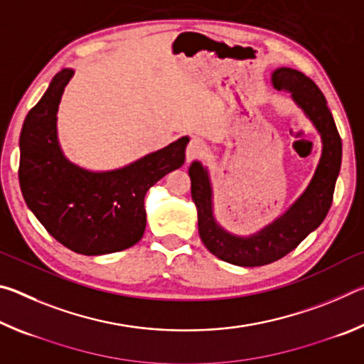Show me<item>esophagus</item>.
I'll list each match as a JSON object with an SVG mask.
<instances>
[{"instance_id": "1", "label": "esophagus", "mask_w": 364, "mask_h": 364, "mask_svg": "<svg viewBox=\"0 0 364 364\" xmlns=\"http://www.w3.org/2000/svg\"><path fill=\"white\" fill-rule=\"evenodd\" d=\"M205 154V146L199 138H193L189 141V144L186 147V160L191 162V160L200 159Z\"/></svg>"}]
</instances>
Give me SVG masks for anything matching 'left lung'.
<instances>
[{"label": "left lung", "instance_id": "1", "mask_svg": "<svg viewBox=\"0 0 364 364\" xmlns=\"http://www.w3.org/2000/svg\"><path fill=\"white\" fill-rule=\"evenodd\" d=\"M271 82L276 90L291 95L313 122L323 141L321 159L313 180L289 210L252 236H234L223 230L213 217V194L207 168L200 162H193L189 167L191 196L197 207V226L202 242L220 260L237 267H262L279 260L315 231L329 212L341 171L342 139L321 90L313 80L289 67L276 69Z\"/></svg>", "mask_w": 364, "mask_h": 364}]
</instances>
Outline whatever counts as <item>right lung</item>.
I'll return each instance as SVG.
<instances>
[{"mask_svg": "<svg viewBox=\"0 0 364 364\" xmlns=\"http://www.w3.org/2000/svg\"><path fill=\"white\" fill-rule=\"evenodd\" d=\"M73 75L63 69L23 122L19 183L22 196L46 231L77 254L125 250L146 230L144 196L160 178L184 164L188 136L123 168L90 171L67 160L58 141V107Z\"/></svg>", "mask_w": 364, "mask_h": 364, "instance_id": "add662e5", "label": "right lung"}]
</instances>
